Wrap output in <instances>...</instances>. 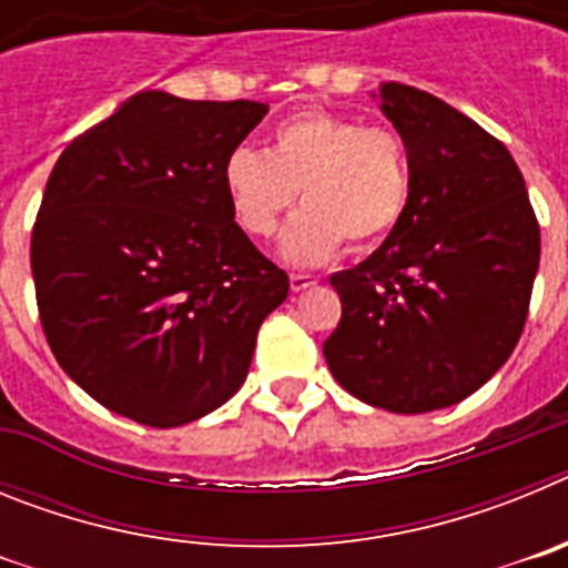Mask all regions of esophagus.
<instances>
[{
  "label": "esophagus",
  "instance_id": "1",
  "mask_svg": "<svg viewBox=\"0 0 568 568\" xmlns=\"http://www.w3.org/2000/svg\"><path fill=\"white\" fill-rule=\"evenodd\" d=\"M315 284H318V278H313V275H304V273L290 275V290H293V293H304V290L315 287Z\"/></svg>",
  "mask_w": 568,
  "mask_h": 568
}]
</instances>
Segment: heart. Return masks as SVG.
I'll use <instances>...</instances> for the list:
<instances>
[{
  "mask_svg": "<svg viewBox=\"0 0 568 568\" xmlns=\"http://www.w3.org/2000/svg\"><path fill=\"white\" fill-rule=\"evenodd\" d=\"M241 230L270 239L301 193L281 253L293 264H324L349 244L364 250L393 233L409 204V159L398 130L349 115L304 110L273 130L267 153L235 148L222 170Z\"/></svg>",
  "mask_w": 568,
  "mask_h": 568,
  "instance_id": "1",
  "label": "heart"
}]
</instances>
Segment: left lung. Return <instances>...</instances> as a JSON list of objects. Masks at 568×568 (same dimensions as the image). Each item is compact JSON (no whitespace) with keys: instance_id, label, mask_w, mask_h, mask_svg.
Segmentation results:
<instances>
[{"instance_id":"8db88e82","label":"left lung","mask_w":568,"mask_h":568,"mask_svg":"<svg viewBox=\"0 0 568 568\" xmlns=\"http://www.w3.org/2000/svg\"><path fill=\"white\" fill-rule=\"evenodd\" d=\"M404 139L409 204L358 267L329 278L341 321L324 358L389 413L444 409L486 384L524 333L540 227L509 150L433 93L381 84Z\"/></svg>"}]
</instances>
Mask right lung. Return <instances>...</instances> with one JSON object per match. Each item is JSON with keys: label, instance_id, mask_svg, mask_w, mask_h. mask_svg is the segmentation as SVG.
<instances>
[{"label": "right lung", "instance_id": "obj_1", "mask_svg": "<svg viewBox=\"0 0 568 568\" xmlns=\"http://www.w3.org/2000/svg\"><path fill=\"white\" fill-rule=\"evenodd\" d=\"M264 115L144 90L59 155L30 235L39 318L110 413L170 429L247 378L290 278L235 224L222 170Z\"/></svg>", "mask_w": 568, "mask_h": 568}]
</instances>
